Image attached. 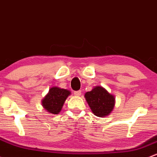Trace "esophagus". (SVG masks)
<instances>
[{
	"mask_svg": "<svg viewBox=\"0 0 157 157\" xmlns=\"http://www.w3.org/2000/svg\"><path fill=\"white\" fill-rule=\"evenodd\" d=\"M74 95H76V96H80V95H81V91L80 90H78V91H75L74 92Z\"/></svg>",
	"mask_w": 157,
	"mask_h": 157,
	"instance_id": "obj_1",
	"label": "esophagus"
}]
</instances>
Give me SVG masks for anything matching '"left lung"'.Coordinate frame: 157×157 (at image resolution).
Wrapping results in <instances>:
<instances>
[{
    "label": "left lung",
    "mask_w": 157,
    "mask_h": 157,
    "mask_svg": "<svg viewBox=\"0 0 157 157\" xmlns=\"http://www.w3.org/2000/svg\"><path fill=\"white\" fill-rule=\"evenodd\" d=\"M85 98L92 113L99 117L110 114L115 105L114 96L100 86H97L90 92H87L85 94Z\"/></svg>",
    "instance_id": "1"
}]
</instances>
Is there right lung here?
<instances>
[{
  "instance_id": "1",
  "label": "right lung",
  "mask_w": 157,
  "mask_h": 157,
  "mask_svg": "<svg viewBox=\"0 0 157 157\" xmlns=\"http://www.w3.org/2000/svg\"><path fill=\"white\" fill-rule=\"evenodd\" d=\"M71 95V92L59 87H52L42 100V106L49 113L58 114L62 110L66 98Z\"/></svg>"
}]
</instances>
